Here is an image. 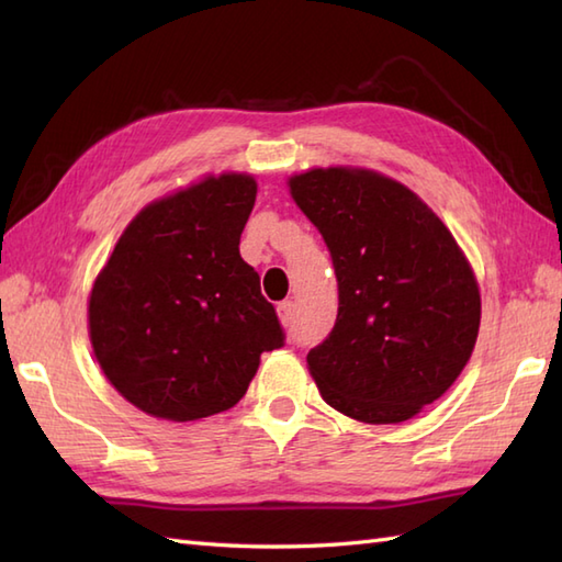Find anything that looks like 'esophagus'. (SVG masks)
Listing matches in <instances>:
<instances>
[{
	"label": "esophagus",
	"instance_id": "34e87169",
	"mask_svg": "<svg viewBox=\"0 0 562 562\" xmlns=\"http://www.w3.org/2000/svg\"><path fill=\"white\" fill-rule=\"evenodd\" d=\"M278 316H280V321H282V326H290L292 321H294V302H280L278 304Z\"/></svg>",
	"mask_w": 562,
	"mask_h": 562
}]
</instances>
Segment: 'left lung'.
Returning a JSON list of instances; mask_svg holds the SVG:
<instances>
[{"label": "left lung", "mask_w": 562, "mask_h": 562, "mask_svg": "<svg viewBox=\"0 0 562 562\" xmlns=\"http://www.w3.org/2000/svg\"><path fill=\"white\" fill-rule=\"evenodd\" d=\"M290 190L338 280L336 326L306 355L321 396L362 423L408 420L457 381L479 338L469 260L437 214L386 176L314 169Z\"/></svg>", "instance_id": "obj_1"}]
</instances>
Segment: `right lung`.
I'll list each match as a JSON object with an SVG mask.
<instances>
[{"instance_id":"right-lung-1","label":"right lung","mask_w":562,"mask_h":562,"mask_svg":"<svg viewBox=\"0 0 562 562\" xmlns=\"http://www.w3.org/2000/svg\"><path fill=\"white\" fill-rule=\"evenodd\" d=\"M256 181L220 178L130 222L89 300L93 355L123 396L188 423L244 398L262 352L284 345L258 272L238 254Z\"/></svg>"}]
</instances>
